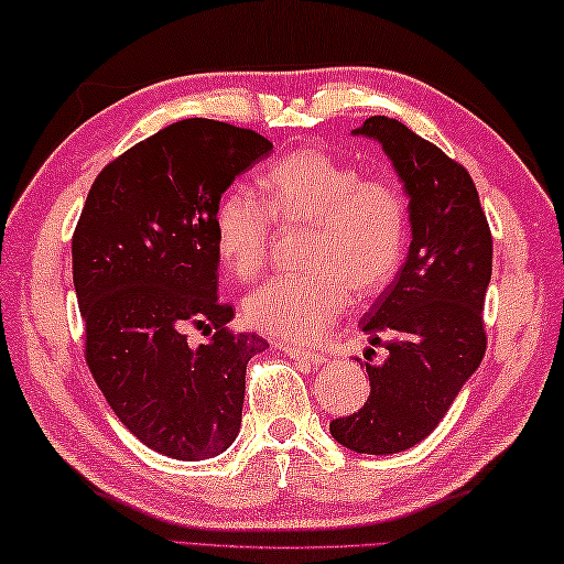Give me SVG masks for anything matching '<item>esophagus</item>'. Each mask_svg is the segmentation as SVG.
Returning <instances> with one entry per match:
<instances>
[{"label":"esophagus","instance_id":"esophagus-1","mask_svg":"<svg viewBox=\"0 0 564 564\" xmlns=\"http://www.w3.org/2000/svg\"><path fill=\"white\" fill-rule=\"evenodd\" d=\"M280 347H282L284 354H288V357L297 359V361H310V364H324V361H327V357H324V354L312 351V349H302V347H297V344H280Z\"/></svg>","mask_w":564,"mask_h":564}]
</instances>
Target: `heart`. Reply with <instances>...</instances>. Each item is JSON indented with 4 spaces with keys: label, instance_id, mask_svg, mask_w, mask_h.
Wrapping results in <instances>:
<instances>
[{
    "label": "heart",
    "instance_id": "1",
    "mask_svg": "<svg viewBox=\"0 0 564 564\" xmlns=\"http://www.w3.org/2000/svg\"><path fill=\"white\" fill-rule=\"evenodd\" d=\"M274 220L310 223V270L282 272L245 297L252 327L276 337H322L349 307L397 276L409 245V200L381 175L322 151L276 161L262 177V195L245 185L227 191L215 207V240L227 270L252 280L270 254Z\"/></svg>",
    "mask_w": 564,
    "mask_h": 564
}]
</instances>
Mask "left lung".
Listing matches in <instances>:
<instances>
[{"instance_id":"left-lung-1","label":"left lung","mask_w":564,"mask_h":564,"mask_svg":"<svg viewBox=\"0 0 564 564\" xmlns=\"http://www.w3.org/2000/svg\"><path fill=\"white\" fill-rule=\"evenodd\" d=\"M354 133L391 158L409 193L413 237L397 280L361 319L389 357L369 364L367 354L369 399L329 431L351 451L389 456L431 436L482 361L492 235L473 177L438 145L387 116L367 118Z\"/></svg>"}]
</instances>
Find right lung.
I'll return each mask as SVG.
<instances>
[{"label": "right lung", "mask_w": 564, "mask_h": 564, "mask_svg": "<svg viewBox=\"0 0 564 564\" xmlns=\"http://www.w3.org/2000/svg\"><path fill=\"white\" fill-rule=\"evenodd\" d=\"M270 151L250 128L185 118L108 163L76 223L86 364L123 426L163 456L213 458L240 431L247 361L267 341L227 327L215 207Z\"/></svg>", "instance_id": "add662e5"}]
</instances>
